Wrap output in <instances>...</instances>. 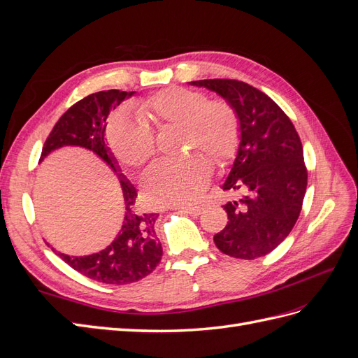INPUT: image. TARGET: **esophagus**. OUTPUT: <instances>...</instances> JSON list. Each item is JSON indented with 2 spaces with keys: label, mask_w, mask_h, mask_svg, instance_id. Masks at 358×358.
I'll return each mask as SVG.
<instances>
[{
  "label": "esophagus",
  "mask_w": 358,
  "mask_h": 358,
  "mask_svg": "<svg viewBox=\"0 0 358 358\" xmlns=\"http://www.w3.org/2000/svg\"><path fill=\"white\" fill-rule=\"evenodd\" d=\"M178 210H180L182 213H187V215H192V216H199L201 215V212L204 210L203 206H194V208H178Z\"/></svg>",
  "instance_id": "34e87169"
}]
</instances>
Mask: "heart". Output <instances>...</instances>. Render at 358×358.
I'll use <instances>...</instances> for the list:
<instances>
[{
    "label": "heart",
    "mask_w": 358,
    "mask_h": 358,
    "mask_svg": "<svg viewBox=\"0 0 358 358\" xmlns=\"http://www.w3.org/2000/svg\"><path fill=\"white\" fill-rule=\"evenodd\" d=\"M136 110L159 131L180 128V152H192L180 159L158 161L145 171L142 196L150 208L192 204L210 179L209 159L225 167L239 150L242 125L236 109L224 100H209L200 90L171 86L138 101ZM106 143L117 162L129 169L143 166L155 152L150 129L125 112L109 119Z\"/></svg>",
    "instance_id": "obj_1"
}]
</instances>
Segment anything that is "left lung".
Wrapping results in <instances>:
<instances>
[{
    "label": "left lung",
    "instance_id": "obj_1",
    "mask_svg": "<svg viewBox=\"0 0 358 358\" xmlns=\"http://www.w3.org/2000/svg\"><path fill=\"white\" fill-rule=\"evenodd\" d=\"M229 101L241 117L242 140L224 191H242L239 201L224 204L225 229L213 236L225 255L264 257L294 227L308 185L303 146L289 117L264 92L241 80L191 82Z\"/></svg>",
    "mask_w": 358,
    "mask_h": 358
}]
</instances>
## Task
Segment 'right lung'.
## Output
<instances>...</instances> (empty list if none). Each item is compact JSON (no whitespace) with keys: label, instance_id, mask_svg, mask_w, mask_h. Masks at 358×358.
<instances>
[{"label":"right lung","instance_id":"obj_1","mask_svg":"<svg viewBox=\"0 0 358 358\" xmlns=\"http://www.w3.org/2000/svg\"><path fill=\"white\" fill-rule=\"evenodd\" d=\"M133 94L119 90L100 91L73 104L53 127L40 157V161L45 159L52 150L62 146H80L92 150L117 173L124 194L125 215L116 239L103 251L92 255L70 257L58 252L76 272L96 282L112 285H125L143 279L154 272L162 255V248L154 230L158 215L138 212L136 206L137 191L131 182L119 173L116 159L104 142L107 116Z\"/></svg>","mask_w":358,"mask_h":358}]
</instances>
